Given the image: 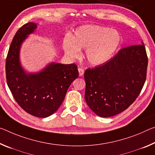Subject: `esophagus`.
<instances>
[{
    "mask_svg": "<svg viewBox=\"0 0 155 155\" xmlns=\"http://www.w3.org/2000/svg\"><path fill=\"white\" fill-rule=\"evenodd\" d=\"M78 74H79V76L80 77H81V76L83 75V74H84V70L82 68H79L78 69Z\"/></svg>",
    "mask_w": 155,
    "mask_h": 155,
    "instance_id": "esophagus-1",
    "label": "esophagus"
}]
</instances>
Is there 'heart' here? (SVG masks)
I'll return each instance as SVG.
<instances>
[{"instance_id":"1","label":"heart","mask_w":155,"mask_h":155,"mask_svg":"<svg viewBox=\"0 0 155 155\" xmlns=\"http://www.w3.org/2000/svg\"><path fill=\"white\" fill-rule=\"evenodd\" d=\"M119 31L106 27L87 25L77 28L73 37L66 36L63 50L68 57L76 58L80 50L86 49L85 57L90 64L100 65L111 58L121 44Z\"/></svg>"}]
</instances>
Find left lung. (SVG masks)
<instances>
[{
	"label": "left lung",
	"mask_w": 155,
	"mask_h": 155,
	"mask_svg": "<svg viewBox=\"0 0 155 155\" xmlns=\"http://www.w3.org/2000/svg\"><path fill=\"white\" fill-rule=\"evenodd\" d=\"M146 48L135 45L121 49L108 62L85 71V99L90 108L101 117L126 110L141 92L146 79Z\"/></svg>",
	"instance_id": "8db88e82"
}]
</instances>
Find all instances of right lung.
Listing matches in <instances>:
<instances>
[{
    "instance_id": "obj_1",
    "label": "right lung",
    "mask_w": 155,
    "mask_h": 155,
    "mask_svg": "<svg viewBox=\"0 0 155 155\" xmlns=\"http://www.w3.org/2000/svg\"><path fill=\"white\" fill-rule=\"evenodd\" d=\"M37 28L25 24L17 31L7 54L5 72L7 85L16 101L26 112L45 118L54 114L65 99L71 83L78 77L77 65L51 63L38 73H27L19 59L21 46Z\"/></svg>"
}]
</instances>
